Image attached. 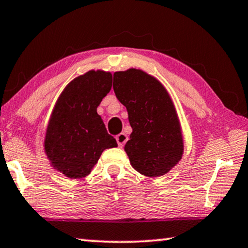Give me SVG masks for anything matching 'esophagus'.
<instances>
[{"mask_svg":"<svg viewBox=\"0 0 248 248\" xmlns=\"http://www.w3.org/2000/svg\"><path fill=\"white\" fill-rule=\"evenodd\" d=\"M115 140H116V141H117V145H119L120 147H123V146L125 145V143H126V141H127L128 137H127L126 134L121 133V134H119V135H116Z\"/></svg>","mask_w":248,"mask_h":248,"instance_id":"34e87169","label":"esophagus"}]
</instances>
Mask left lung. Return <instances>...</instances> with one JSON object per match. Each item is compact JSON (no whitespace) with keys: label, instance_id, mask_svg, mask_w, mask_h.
<instances>
[{"label":"left lung","instance_id":"1","mask_svg":"<svg viewBox=\"0 0 248 248\" xmlns=\"http://www.w3.org/2000/svg\"><path fill=\"white\" fill-rule=\"evenodd\" d=\"M113 89L133 128L124 147L132 167L147 177L164 176L184 155L179 117L168 91L135 68L114 72Z\"/></svg>","mask_w":248,"mask_h":248}]
</instances>
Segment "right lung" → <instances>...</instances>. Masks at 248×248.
<instances>
[{
	"instance_id": "add662e5",
	"label": "right lung",
	"mask_w": 248,
	"mask_h": 248,
	"mask_svg": "<svg viewBox=\"0 0 248 248\" xmlns=\"http://www.w3.org/2000/svg\"><path fill=\"white\" fill-rule=\"evenodd\" d=\"M111 88V72L90 70L67 84L52 109L45 153L54 169L70 179L87 177L104 149L117 146L96 112Z\"/></svg>"
}]
</instances>
